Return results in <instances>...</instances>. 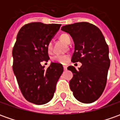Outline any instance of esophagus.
I'll return each instance as SVG.
<instances>
[{
    "mask_svg": "<svg viewBox=\"0 0 120 120\" xmlns=\"http://www.w3.org/2000/svg\"><path fill=\"white\" fill-rule=\"evenodd\" d=\"M63 68H64V70H67V67H66V66H64Z\"/></svg>",
    "mask_w": 120,
    "mask_h": 120,
    "instance_id": "34e87169",
    "label": "esophagus"
}]
</instances>
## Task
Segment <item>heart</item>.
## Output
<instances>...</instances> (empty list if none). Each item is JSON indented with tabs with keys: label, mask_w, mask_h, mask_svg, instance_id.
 Wrapping results in <instances>:
<instances>
[{
	"label": "heart",
	"mask_w": 120,
	"mask_h": 120,
	"mask_svg": "<svg viewBox=\"0 0 120 120\" xmlns=\"http://www.w3.org/2000/svg\"><path fill=\"white\" fill-rule=\"evenodd\" d=\"M60 39L62 41H64L66 44H70L71 43V38L69 36V35H68L66 33H63L62 35H60ZM47 50L48 51L50 52L52 51V43L51 41H50L47 44V46H46ZM69 57L68 55L66 54H56L52 57V60L60 64H66L67 62V61L68 60Z\"/></svg>",
	"instance_id": "b5f03b06"
}]
</instances>
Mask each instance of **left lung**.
Wrapping results in <instances>:
<instances>
[{
    "instance_id": "obj_1",
    "label": "left lung",
    "mask_w": 120,
    "mask_h": 120,
    "mask_svg": "<svg viewBox=\"0 0 120 120\" xmlns=\"http://www.w3.org/2000/svg\"><path fill=\"white\" fill-rule=\"evenodd\" d=\"M73 38L75 50L71 62L82 64L76 70L68 68L73 73L70 87L74 97L83 103L97 101L105 90L110 64L109 49L101 30L92 23L78 22L61 28Z\"/></svg>"
}]
</instances>
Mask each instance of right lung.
<instances>
[{"instance_id": "add662e5", "label": "right lung", "mask_w": 120, "mask_h": 120, "mask_svg": "<svg viewBox=\"0 0 120 120\" xmlns=\"http://www.w3.org/2000/svg\"><path fill=\"white\" fill-rule=\"evenodd\" d=\"M61 24L32 22L19 29L12 50L13 70L20 91L27 101L44 105L54 96L58 79L63 72L61 64L42 66L49 56L46 48Z\"/></svg>"}]
</instances>
